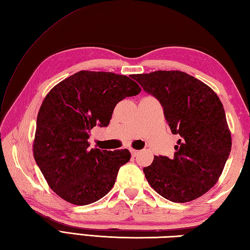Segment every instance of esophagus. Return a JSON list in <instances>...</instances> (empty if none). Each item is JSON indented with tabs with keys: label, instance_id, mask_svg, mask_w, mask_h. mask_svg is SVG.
<instances>
[{
	"label": "esophagus",
	"instance_id": "obj_1",
	"mask_svg": "<svg viewBox=\"0 0 250 250\" xmlns=\"http://www.w3.org/2000/svg\"><path fill=\"white\" fill-rule=\"evenodd\" d=\"M130 152H131V155H133V157H136L139 151H138V150H135V149H130Z\"/></svg>",
	"mask_w": 250,
	"mask_h": 250
}]
</instances>
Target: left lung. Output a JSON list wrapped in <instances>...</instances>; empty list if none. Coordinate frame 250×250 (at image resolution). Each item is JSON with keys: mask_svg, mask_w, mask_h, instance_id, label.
I'll list each match as a JSON object with an SVG mask.
<instances>
[{"mask_svg": "<svg viewBox=\"0 0 250 250\" xmlns=\"http://www.w3.org/2000/svg\"><path fill=\"white\" fill-rule=\"evenodd\" d=\"M158 99L174 135H180L174 158L155 155L144 167L153 189L167 200L188 202L215 185L232 147L224 107L206 83L180 70L133 75Z\"/></svg>", "mask_w": 250, "mask_h": 250, "instance_id": "obj_1", "label": "left lung"}]
</instances>
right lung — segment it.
<instances>
[{"label":"right lung","mask_w":250,"mask_h":250,"mask_svg":"<svg viewBox=\"0 0 250 250\" xmlns=\"http://www.w3.org/2000/svg\"><path fill=\"white\" fill-rule=\"evenodd\" d=\"M140 90L124 75L81 70L46 95L37 117L34 157L61 198L84 206L112 189L130 152L90 149L89 133L97 125H109L117 103Z\"/></svg>","instance_id":"add662e5"}]
</instances>
